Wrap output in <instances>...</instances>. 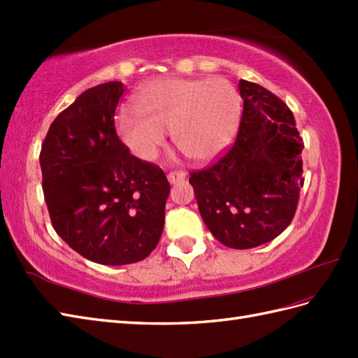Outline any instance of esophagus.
<instances>
[{
    "label": "esophagus",
    "mask_w": 358,
    "mask_h": 358,
    "mask_svg": "<svg viewBox=\"0 0 358 358\" xmlns=\"http://www.w3.org/2000/svg\"><path fill=\"white\" fill-rule=\"evenodd\" d=\"M186 178V173L183 171H172L167 173V180H169L171 185H177L180 181H183Z\"/></svg>",
    "instance_id": "esophagus-1"
}]
</instances>
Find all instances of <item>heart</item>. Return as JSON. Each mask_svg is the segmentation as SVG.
<instances>
[{
    "mask_svg": "<svg viewBox=\"0 0 358 358\" xmlns=\"http://www.w3.org/2000/svg\"><path fill=\"white\" fill-rule=\"evenodd\" d=\"M138 117L121 113L117 132L132 154L150 162L171 131L175 146L196 163H209L237 132L241 100L229 80L164 78L143 86L134 96Z\"/></svg>",
    "mask_w": 358,
    "mask_h": 358,
    "instance_id": "1",
    "label": "heart"
}]
</instances>
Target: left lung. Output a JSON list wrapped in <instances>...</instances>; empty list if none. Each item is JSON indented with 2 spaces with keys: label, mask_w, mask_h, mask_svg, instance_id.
Wrapping results in <instances>:
<instances>
[{
  "label": "left lung",
  "mask_w": 358,
  "mask_h": 358,
  "mask_svg": "<svg viewBox=\"0 0 358 358\" xmlns=\"http://www.w3.org/2000/svg\"><path fill=\"white\" fill-rule=\"evenodd\" d=\"M243 115L234 146L208 169L191 172L204 224L232 249L264 245L295 215L303 187V141L292 112L260 85L240 80Z\"/></svg>",
  "instance_id": "1"
}]
</instances>
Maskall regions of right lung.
<instances>
[{
	"label": "right lung",
	"mask_w": 358,
	"mask_h": 358,
	"mask_svg": "<svg viewBox=\"0 0 358 358\" xmlns=\"http://www.w3.org/2000/svg\"><path fill=\"white\" fill-rule=\"evenodd\" d=\"M124 85L85 90L53 120L41 146L43 192L53 229L90 262H141L158 245L171 185L131 155L115 132Z\"/></svg>",
	"instance_id": "1"
}]
</instances>
